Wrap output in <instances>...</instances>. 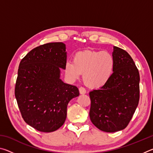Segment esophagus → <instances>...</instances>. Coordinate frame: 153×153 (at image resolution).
I'll return each instance as SVG.
<instances>
[{
	"label": "esophagus",
	"instance_id": "1",
	"mask_svg": "<svg viewBox=\"0 0 153 153\" xmlns=\"http://www.w3.org/2000/svg\"><path fill=\"white\" fill-rule=\"evenodd\" d=\"M79 91L81 94H84L86 93V90L84 87H79Z\"/></svg>",
	"mask_w": 153,
	"mask_h": 153
}]
</instances>
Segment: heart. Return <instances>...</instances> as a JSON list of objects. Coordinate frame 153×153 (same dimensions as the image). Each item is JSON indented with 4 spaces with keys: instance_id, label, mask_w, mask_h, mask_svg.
<instances>
[{
    "instance_id": "heart-1",
    "label": "heart",
    "mask_w": 153,
    "mask_h": 153,
    "mask_svg": "<svg viewBox=\"0 0 153 153\" xmlns=\"http://www.w3.org/2000/svg\"><path fill=\"white\" fill-rule=\"evenodd\" d=\"M115 68V59L107 51L85 50L77 52L73 62L67 61L65 72L73 79L84 74L85 84L91 88H100L105 85L112 77Z\"/></svg>"
}]
</instances>
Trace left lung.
<instances>
[{
    "mask_svg": "<svg viewBox=\"0 0 153 153\" xmlns=\"http://www.w3.org/2000/svg\"><path fill=\"white\" fill-rule=\"evenodd\" d=\"M112 77L100 89L90 92V118L100 130L115 132L128 126L140 99V75L131 56L114 46Z\"/></svg>",
    "mask_w": 153,
    "mask_h": 153,
    "instance_id": "1",
    "label": "left lung"
}]
</instances>
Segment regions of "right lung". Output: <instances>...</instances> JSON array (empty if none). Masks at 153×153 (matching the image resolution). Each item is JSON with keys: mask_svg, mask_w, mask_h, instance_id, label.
<instances>
[{"mask_svg": "<svg viewBox=\"0 0 153 153\" xmlns=\"http://www.w3.org/2000/svg\"><path fill=\"white\" fill-rule=\"evenodd\" d=\"M65 45L51 42L37 46L22 59L15 95L24 120L38 131L51 132L63 125L67 107L78 97L76 86L60 79L67 62Z\"/></svg>", "mask_w": 153, "mask_h": 153, "instance_id": "right-lung-1", "label": "right lung"}]
</instances>
